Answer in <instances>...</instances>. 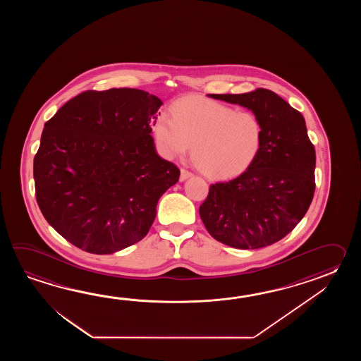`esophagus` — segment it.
<instances>
[{
	"mask_svg": "<svg viewBox=\"0 0 361 361\" xmlns=\"http://www.w3.org/2000/svg\"><path fill=\"white\" fill-rule=\"evenodd\" d=\"M193 174H192L191 171H188V170L180 169V182H184L185 179H188V178H191Z\"/></svg>",
	"mask_w": 361,
	"mask_h": 361,
	"instance_id": "esophagus-1",
	"label": "esophagus"
}]
</instances>
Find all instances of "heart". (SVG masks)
Wrapping results in <instances>:
<instances>
[{
  "label": "heart",
  "mask_w": 361,
  "mask_h": 361,
  "mask_svg": "<svg viewBox=\"0 0 361 361\" xmlns=\"http://www.w3.org/2000/svg\"><path fill=\"white\" fill-rule=\"evenodd\" d=\"M154 135L162 152L174 157L192 154L200 168L214 177L245 171L261 151L263 126L250 111H236L213 100L190 98L159 116Z\"/></svg>",
  "instance_id": "b5f03b06"
}]
</instances>
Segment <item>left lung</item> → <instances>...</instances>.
<instances>
[{
  "label": "left lung",
  "mask_w": 361,
  "mask_h": 361,
  "mask_svg": "<svg viewBox=\"0 0 361 361\" xmlns=\"http://www.w3.org/2000/svg\"><path fill=\"white\" fill-rule=\"evenodd\" d=\"M207 97L250 109L263 126V143L240 177L210 185L201 221L226 245H272L302 221L314 199L316 154L305 117L267 89Z\"/></svg>",
  "instance_id": "left-lung-1"
}]
</instances>
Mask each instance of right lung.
<instances>
[{"label":"right lung","instance_id":"right-lung-1","mask_svg":"<svg viewBox=\"0 0 361 361\" xmlns=\"http://www.w3.org/2000/svg\"><path fill=\"white\" fill-rule=\"evenodd\" d=\"M162 102L139 89L81 92L47 123L33 161L39 210L71 244L112 254L146 236L180 171L151 137Z\"/></svg>","mask_w":361,"mask_h":361}]
</instances>
